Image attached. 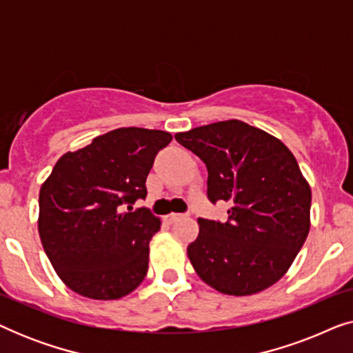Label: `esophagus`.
Masks as SVG:
<instances>
[{"mask_svg":"<svg viewBox=\"0 0 353 353\" xmlns=\"http://www.w3.org/2000/svg\"><path fill=\"white\" fill-rule=\"evenodd\" d=\"M183 214H168L167 216H165V220L168 221V223H173V221H176V220H180V219H183Z\"/></svg>","mask_w":353,"mask_h":353,"instance_id":"obj_1","label":"esophagus"}]
</instances>
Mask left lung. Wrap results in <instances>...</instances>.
<instances>
[{
  "label": "left lung",
  "instance_id": "obj_1",
  "mask_svg": "<svg viewBox=\"0 0 353 353\" xmlns=\"http://www.w3.org/2000/svg\"><path fill=\"white\" fill-rule=\"evenodd\" d=\"M175 139L205 163L207 197L231 205L225 223L197 219L188 245L202 281L228 296H250L284 276L310 230L312 191L294 154L263 130L226 120Z\"/></svg>",
  "mask_w": 353,
  "mask_h": 353
}]
</instances>
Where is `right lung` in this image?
Listing matches in <instances>:
<instances>
[{
    "label": "right lung",
    "mask_w": 353,
    "mask_h": 353,
    "mask_svg": "<svg viewBox=\"0 0 353 353\" xmlns=\"http://www.w3.org/2000/svg\"><path fill=\"white\" fill-rule=\"evenodd\" d=\"M170 141L162 130L117 128L56 162L40 190L38 233L74 292L114 301L141 284L161 220L132 205L146 197L154 159Z\"/></svg>",
    "instance_id": "obj_1"
}]
</instances>
